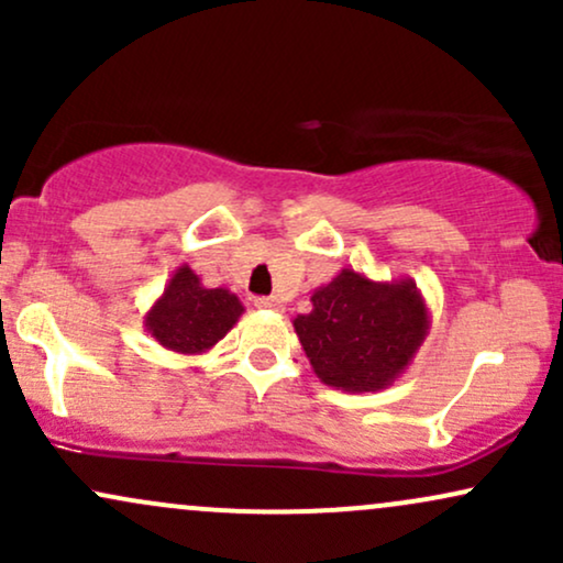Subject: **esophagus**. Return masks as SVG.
I'll return each mask as SVG.
<instances>
[{"label": "esophagus", "instance_id": "esophagus-1", "mask_svg": "<svg viewBox=\"0 0 563 563\" xmlns=\"http://www.w3.org/2000/svg\"><path fill=\"white\" fill-rule=\"evenodd\" d=\"M254 303L260 309H273V312H280V309H283V301L275 299V296H260V299H256Z\"/></svg>", "mask_w": 563, "mask_h": 563}]
</instances>
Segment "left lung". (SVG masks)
<instances>
[{
	"mask_svg": "<svg viewBox=\"0 0 563 563\" xmlns=\"http://www.w3.org/2000/svg\"><path fill=\"white\" fill-rule=\"evenodd\" d=\"M309 301L312 312L296 314L294 331L314 376L341 391L391 386L429 335V307L410 277L371 280L344 267Z\"/></svg>",
	"mask_w": 563,
	"mask_h": 563,
	"instance_id": "8db88e82",
	"label": "left lung"
}]
</instances>
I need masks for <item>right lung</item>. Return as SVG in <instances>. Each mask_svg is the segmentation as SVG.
<instances>
[{
  "instance_id": "obj_1",
  "label": "right lung",
  "mask_w": 563,
  "mask_h": 563,
  "mask_svg": "<svg viewBox=\"0 0 563 563\" xmlns=\"http://www.w3.org/2000/svg\"><path fill=\"white\" fill-rule=\"evenodd\" d=\"M243 312V303L232 290L206 288L200 277L183 264L174 269L164 294L145 312L142 325L164 349L192 357L219 344Z\"/></svg>"
}]
</instances>
